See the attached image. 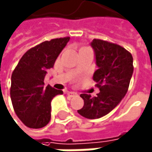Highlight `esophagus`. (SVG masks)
<instances>
[{
  "mask_svg": "<svg viewBox=\"0 0 152 152\" xmlns=\"http://www.w3.org/2000/svg\"><path fill=\"white\" fill-rule=\"evenodd\" d=\"M66 94L68 95V96H70V97H74V96H75L77 94V93H75V92H71V91H68V92H66Z\"/></svg>",
  "mask_w": 152,
  "mask_h": 152,
  "instance_id": "34e87169",
  "label": "esophagus"
}]
</instances>
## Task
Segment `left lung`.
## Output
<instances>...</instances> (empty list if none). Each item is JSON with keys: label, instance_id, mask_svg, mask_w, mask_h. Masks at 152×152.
<instances>
[{"label": "left lung", "instance_id": "obj_1", "mask_svg": "<svg viewBox=\"0 0 152 152\" xmlns=\"http://www.w3.org/2000/svg\"><path fill=\"white\" fill-rule=\"evenodd\" d=\"M98 67L93 75L100 93L92 97L81 94L84 106L77 113L87 119H98L113 111L125 96L133 73V58L124 48L94 39L91 42Z\"/></svg>", "mask_w": 152, "mask_h": 152}]
</instances>
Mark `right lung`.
<instances>
[{
  "label": "right lung",
  "instance_id": "obj_1",
  "mask_svg": "<svg viewBox=\"0 0 152 152\" xmlns=\"http://www.w3.org/2000/svg\"><path fill=\"white\" fill-rule=\"evenodd\" d=\"M69 39H54L28 49L12 72L10 99L17 116L28 128L46 126L51 118V100L63 94L50 86L45 87L44 79Z\"/></svg>",
  "mask_w": 152,
  "mask_h": 152
}]
</instances>
